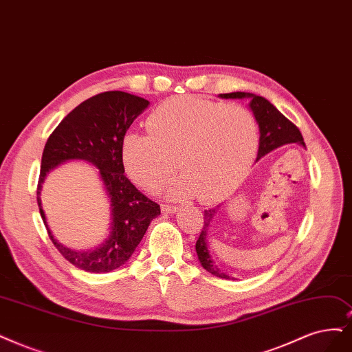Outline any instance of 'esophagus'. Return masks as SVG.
<instances>
[{
  "instance_id": "esophagus-1",
  "label": "esophagus",
  "mask_w": 352,
  "mask_h": 352,
  "mask_svg": "<svg viewBox=\"0 0 352 352\" xmlns=\"http://www.w3.org/2000/svg\"><path fill=\"white\" fill-rule=\"evenodd\" d=\"M161 209L165 213H174V212L178 210V206H175V204H162Z\"/></svg>"
}]
</instances>
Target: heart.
I'll return each instance as SVG.
<instances>
[{"label": "heart", "mask_w": 352, "mask_h": 352, "mask_svg": "<svg viewBox=\"0 0 352 352\" xmlns=\"http://www.w3.org/2000/svg\"><path fill=\"white\" fill-rule=\"evenodd\" d=\"M151 135L127 133L122 156L127 174L148 191H158L178 165L184 174L168 187L171 197L199 192L214 201L236 187L258 151L255 116L239 104L175 97L148 117Z\"/></svg>", "instance_id": "b5f03b06"}]
</instances>
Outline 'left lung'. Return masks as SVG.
Instances as JSON below:
<instances>
[{
  "mask_svg": "<svg viewBox=\"0 0 352 352\" xmlns=\"http://www.w3.org/2000/svg\"><path fill=\"white\" fill-rule=\"evenodd\" d=\"M220 97L251 100L250 107L255 116L258 127H259V148H258L256 161L261 160L263 156H265L271 151H274L283 145H287V143H300V145L305 146V140L298 127L294 123H292L284 114H281L267 98L251 94V93H241V91H238V93L220 94ZM217 207L219 206L213 207V209L204 210V225L200 232V236L196 242V252H197L200 264L206 271H209L210 274L219 278L230 280V277L226 274V272H223L213 263L212 255L209 252V246H207V239H209L210 226H212L214 214L217 213Z\"/></svg>",
  "mask_w": 352,
  "mask_h": 352,
  "instance_id": "1",
  "label": "left lung"
}]
</instances>
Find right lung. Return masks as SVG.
Listing matches in <instances>:
<instances>
[{"instance_id":"1","label":"right lung","mask_w":352,"mask_h":352,"mask_svg":"<svg viewBox=\"0 0 352 352\" xmlns=\"http://www.w3.org/2000/svg\"><path fill=\"white\" fill-rule=\"evenodd\" d=\"M149 106V101L124 93L106 91L75 107L49 136L37 183V204L49 238L63 258L88 272H110L132 256L152 220L161 214L160 204L140 192L124 174L122 145L130 124ZM84 159L99 168L111 199L112 232L98 249L74 252L51 235L41 209L40 191L45 175L58 164Z\"/></svg>"}]
</instances>
